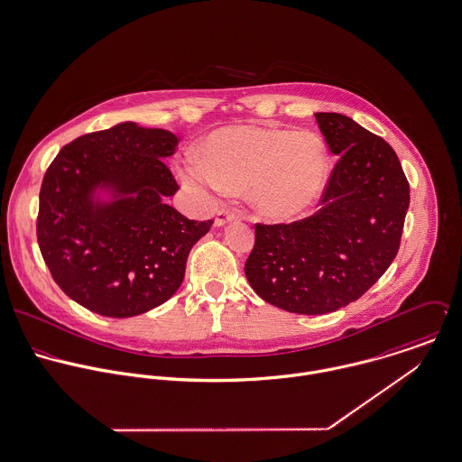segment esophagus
I'll use <instances>...</instances> for the list:
<instances>
[{
  "label": "esophagus",
  "mask_w": 462,
  "mask_h": 462,
  "mask_svg": "<svg viewBox=\"0 0 462 462\" xmlns=\"http://www.w3.org/2000/svg\"><path fill=\"white\" fill-rule=\"evenodd\" d=\"M237 217H239V214H237L236 210H232V208H221V210L216 214L214 223H216V226H225L226 223H232V221H236Z\"/></svg>",
  "instance_id": "1"
}]
</instances>
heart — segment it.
Here are the masks:
<instances>
[{"label":"heart","instance_id":"1","mask_svg":"<svg viewBox=\"0 0 462 462\" xmlns=\"http://www.w3.org/2000/svg\"><path fill=\"white\" fill-rule=\"evenodd\" d=\"M198 157L199 164L184 168L187 180L225 190L246 189L255 212L270 221L305 216L330 177L327 143L310 130L228 126L210 134Z\"/></svg>","mask_w":462,"mask_h":462}]
</instances>
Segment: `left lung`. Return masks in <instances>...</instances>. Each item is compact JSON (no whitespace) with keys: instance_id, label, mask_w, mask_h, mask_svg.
Here are the masks:
<instances>
[{"instance_id":"8db88e82","label":"left lung","mask_w":462,"mask_h":462,"mask_svg":"<svg viewBox=\"0 0 462 462\" xmlns=\"http://www.w3.org/2000/svg\"><path fill=\"white\" fill-rule=\"evenodd\" d=\"M337 164L312 217L257 225L245 264L254 291L296 314H327L361 298L394 261L409 182L394 150L348 116L316 112Z\"/></svg>"}]
</instances>
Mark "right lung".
<instances>
[{
  "mask_svg": "<svg viewBox=\"0 0 462 462\" xmlns=\"http://www.w3.org/2000/svg\"><path fill=\"white\" fill-rule=\"evenodd\" d=\"M179 137L123 121L64 146L48 168L37 241L59 287L106 318H132L182 285L190 248L212 219L166 203L179 185L166 166Z\"/></svg>",
  "mask_w": 462,
  "mask_h": 462,
  "instance_id": "1",
  "label": "right lung"
}]
</instances>
